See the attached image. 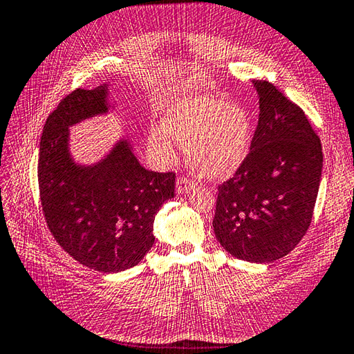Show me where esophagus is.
<instances>
[{"label": "esophagus", "mask_w": 354, "mask_h": 354, "mask_svg": "<svg viewBox=\"0 0 354 354\" xmlns=\"http://www.w3.org/2000/svg\"><path fill=\"white\" fill-rule=\"evenodd\" d=\"M193 189H194V181L192 178H187V176H179L178 178V181H176L178 193H189Z\"/></svg>", "instance_id": "34e87169"}]
</instances>
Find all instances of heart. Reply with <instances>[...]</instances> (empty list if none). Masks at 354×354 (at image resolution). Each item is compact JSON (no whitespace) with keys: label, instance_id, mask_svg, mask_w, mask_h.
Returning <instances> with one entry per match:
<instances>
[{"label":"heart","instance_id":"b5f03b06","mask_svg":"<svg viewBox=\"0 0 354 354\" xmlns=\"http://www.w3.org/2000/svg\"><path fill=\"white\" fill-rule=\"evenodd\" d=\"M173 136L189 149L190 161L208 178H228L246 160L251 122L246 111L216 95H187L165 112L164 126L150 131V146L173 156Z\"/></svg>","mask_w":354,"mask_h":354}]
</instances>
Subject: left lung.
<instances>
[{"label": "left lung", "mask_w": 354, "mask_h": 354, "mask_svg": "<svg viewBox=\"0 0 354 354\" xmlns=\"http://www.w3.org/2000/svg\"><path fill=\"white\" fill-rule=\"evenodd\" d=\"M260 115L239 170L217 187L214 234L231 255L269 263L284 257L312 223L321 140L304 111L266 80H252Z\"/></svg>", "instance_id": "1"}]
</instances>
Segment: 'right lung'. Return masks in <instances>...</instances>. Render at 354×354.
<instances>
[{
    "instance_id": "right-lung-1",
    "label": "right lung",
    "mask_w": 354,
    "mask_h": 354,
    "mask_svg": "<svg viewBox=\"0 0 354 354\" xmlns=\"http://www.w3.org/2000/svg\"><path fill=\"white\" fill-rule=\"evenodd\" d=\"M106 85L77 88L44 126L37 160L42 212L53 237L74 260L99 272H120L155 243L153 222L175 196V173L140 165L127 141L93 167L68 153V126L106 112Z\"/></svg>"
}]
</instances>
